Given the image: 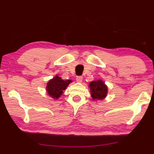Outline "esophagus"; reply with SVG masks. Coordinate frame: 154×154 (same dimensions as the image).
<instances>
[{
	"instance_id": "obj_1",
	"label": "esophagus",
	"mask_w": 154,
	"mask_h": 154,
	"mask_svg": "<svg viewBox=\"0 0 154 154\" xmlns=\"http://www.w3.org/2000/svg\"><path fill=\"white\" fill-rule=\"evenodd\" d=\"M82 80H83V77L82 76H77L76 77V81L79 82V83H81V82H82Z\"/></svg>"
}]
</instances>
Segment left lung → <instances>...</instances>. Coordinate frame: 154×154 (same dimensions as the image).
Masks as SVG:
<instances>
[{
    "mask_svg": "<svg viewBox=\"0 0 154 154\" xmlns=\"http://www.w3.org/2000/svg\"><path fill=\"white\" fill-rule=\"evenodd\" d=\"M89 88L91 97L93 100H104L108 94V87L102 80L90 82Z\"/></svg>",
    "mask_w": 154,
    "mask_h": 154,
    "instance_id": "1",
    "label": "left lung"
}]
</instances>
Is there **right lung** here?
Returning <instances> with one entry per match:
<instances>
[{
	"mask_svg": "<svg viewBox=\"0 0 154 154\" xmlns=\"http://www.w3.org/2000/svg\"><path fill=\"white\" fill-rule=\"evenodd\" d=\"M71 83H72L71 80L64 81L61 79V77L58 76V75H56L53 77V79H50L48 82L47 85H46V90L50 97L57 100L62 94L63 91L66 90V88Z\"/></svg>",
	"mask_w": 154,
	"mask_h": 154,
	"instance_id": "obj_1",
	"label": "right lung"
}]
</instances>
